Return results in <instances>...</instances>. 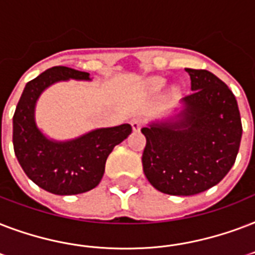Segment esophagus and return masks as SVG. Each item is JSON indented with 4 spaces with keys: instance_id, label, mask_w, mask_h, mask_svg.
Segmentation results:
<instances>
[{
    "instance_id": "1",
    "label": "esophagus",
    "mask_w": 255,
    "mask_h": 255,
    "mask_svg": "<svg viewBox=\"0 0 255 255\" xmlns=\"http://www.w3.org/2000/svg\"><path fill=\"white\" fill-rule=\"evenodd\" d=\"M130 124H131V128H133L134 131H138V130L141 129L142 126H143V120L139 117H135L131 120V122H130Z\"/></svg>"
}]
</instances>
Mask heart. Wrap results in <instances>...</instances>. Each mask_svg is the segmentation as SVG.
Wrapping results in <instances>:
<instances>
[{
    "instance_id": "1",
    "label": "heart",
    "mask_w": 255,
    "mask_h": 255,
    "mask_svg": "<svg viewBox=\"0 0 255 255\" xmlns=\"http://www.w3.org/2000/svg\"><path fill=\"white\" fill-rule=\"evenodd\" d=\"M165 86V80L162 78H154V80L150 81V88L153 89V90H161V89Z\"/></svg>"
}]
</instances>
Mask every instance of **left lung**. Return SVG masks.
Returning <instances> with one entry per match:
<instances>
[{"label": "left lung", "instance_id": "left-lung-1", "mask_svg": "<svg viewBox=\"0 0 255 255\" xmlns=\"http://www.w3.org/2000/svg\"><path fill=\"white\" fill-rule=\"evenodd\" d=\"M191 90L178 121L142 128V165L157 190L194 195L220 182L236 162L242 137L238 104L228 85L203 69H185Z\"/></svg>", "mask_w": 255, "mask_h": 255}]
</instances>
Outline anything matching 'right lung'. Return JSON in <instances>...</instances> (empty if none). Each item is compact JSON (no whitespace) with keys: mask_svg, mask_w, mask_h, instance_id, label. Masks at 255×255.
I'll return each mask as SVG.
<instances>
[{"mask_svg":"<svg viewBox=\"0 0 255 255\" xmlns=\"http://www.w3.org/2000/svg\"><path fill=\"white\" fill-rule=\"evenodd\" d=\"M89 81V73L54 66L29 81L13 116L15 157L29 178L43 190L57 195L81 194L100 183L106 159L130 133L129 124L93 130L68 142L47 139L34 122V106L39 94L54 82Z\"/></svg>","mask_w":255,"mask_h":255,"instance_id":"1","label":"right lung"}]
</instances>
